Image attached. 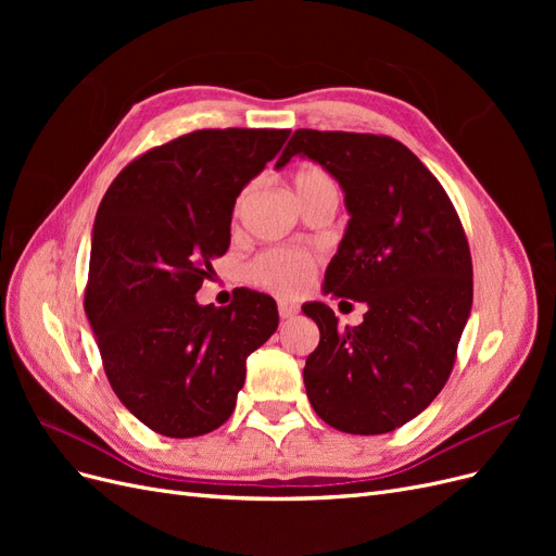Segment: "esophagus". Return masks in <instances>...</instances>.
<instances>
[{
	"mask_svg": "<svg viewBox=\"0 0 556 556\" xmlns=\"http://www.w3.org/2000/svg\"><path fill=\"white\" fill-rule=\"evenodd\" d=\"M299 313V308L294 306V304H288V301H278V315L282 317V319H290V317H294Z\"/></svg>",
	"mask_w": 556,
	"mask_h": 556,
	"instance_id": "1",
	"label": "esophagus"
}]
</instances>
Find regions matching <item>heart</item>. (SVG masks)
<instances>
[{
  "mask_svg": "<svg viewBox=\"0 0 556 556\" xmlns=\"http://www.w3.org/2000/svg\"><path fill=\"white\" fill-rule=\"evenodd\" d=\"M331 178L323 169H301L294 176L296 197L331 188ZM313 276V260L296 250H268L248 268V278L260 288L282 296H296L308 288Z\"/></svg>",
  "mask_w": 556,
  "mask_h": 556,
  "instance_id": "1",
  "label": "heart"
}]
</instances>
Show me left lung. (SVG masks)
I'll return each instance as SVG.
<instances>
[{"instance_id": "left-lung-1", "label": "left lung", "mask_w": 556, "mask_h": 556, "mask_svg": "<svg viewBox=\"0 0 556 556\" xmlns=\"http://www.w3.org/2000/svg\"><path fill=\"white\" fill-rule=\"evenodd\" d=\"M294 155L339 180L350 215L323 292L366 304L345 331L327 304L301 306L319 329L306 394L333 429L394 431L443 390L473 306L462 223L443 185L390 137L296 129L276 169Z\"/></svg>"}]
</instances>
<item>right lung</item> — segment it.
I'll use <instances>...</instances> for the list:
<instances>
[{"instance_id": "obj_1", "label": "right lung", "mask_w": 556, "mask_h": 556, "mask_svg": "<svg viewBox=\"0 0 556 556\" xmlns=\"http://www.w3.org/2000/svg\"><path fill=\"white\" fill-rule=\"evenodd\" d=\"M290 129H199L127 164L92 227L86 313L123 406L169 439L225 425L245 359L278 329L276 301L197 292L231 239V213Z\"/></svg>"}]
</instances>
